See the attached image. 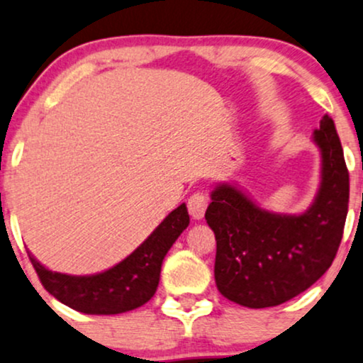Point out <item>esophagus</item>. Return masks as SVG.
<instances>
[{"label":"esophagus","instance_id":"34e87169","mask_svg":"<svg viewBox=\"0 0 363 363\" xmlns=\"http://www.w3.org/2000/svg\"><path fill=\"white\" fill-rule=\"evenodd\" d=\"M209 199L208 196L203 194V192H194L189 199H187V209H189V214L194 219H201L208 209Z\"/></svg>","mask_w":363,"mask_h":363}]
</instances>
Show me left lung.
<instances>
[{
  "mask_svg": "<svg viewBox=\"0 0 363 363\" xmlns=\"http://www.w3.org/2000/svg\"><path fill=\"white\" fill-rule=\"evenodd\" d=\"M313 140L322 154V182L303 214L269 213L231 184L211 192L206 221L216 235V286L238 305H281L310 288L333 263L350 184L332 117L323 116Z\"/></svg>",
  "mask_w": 363,
  "mask_h": 363,
  "instance_id": "8db88e82",
  "label": "left lung"
}]
</instances>
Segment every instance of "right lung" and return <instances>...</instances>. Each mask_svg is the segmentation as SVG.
<instances>
[{
	"instance_id": "obj_1",
	"label": "right lung",
	"mask_w": 363,
	"mask_h": 363,
	"mask_svg": "<svg viewBox=\"0 0 363 363\" xmlns=\"http://www.w3.org/2000/svg\"><path fill=\"white\" fill-rule=\"evenodd\" d=\"M187 226L189 214L186 204H181L134 253L107 272L90 277L50 272L30 251L28 256L45 290L63 305L86 315L125 313L147 303L154 296L164 256Z\"/></svg>"
}]
</instances>
